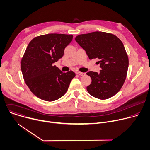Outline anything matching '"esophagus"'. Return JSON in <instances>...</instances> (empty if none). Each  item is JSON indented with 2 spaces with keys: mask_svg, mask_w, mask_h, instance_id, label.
Returning <instances> with one entry per match:
<instances>
[{
  "mask_svg": "<svg viewBox=\"0 0 150 150\" xmlns=\"http://www.w3.org/2000/svg\"><path fill=\"white\" fill-rule=\"evenodd\" d=\"M76 73L80 76H85L86 73H82V72H80V71H77L76 72Z\"/></svg>",
  "mask_w": 150,
  "mask_h": 150,
  "instance_id": "esophagus-1",
  "label": "esophagus"
}]
</instances>
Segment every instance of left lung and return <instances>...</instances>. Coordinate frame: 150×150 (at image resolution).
I'll list each match as a JSON object with an SVG mask.
<instances>
[{
	"label": "left lung",
	"instance_id": "1",
	"mask_svg": "<svg viewBox=\"0 0 150 150\" xmlns=\"http://www.w3.org/2000/svg\"><path fill=\"white\" fill-rule=\"evenodd\" d=\"M75 40L90 59H100L99 73H86L92 79L87 87L88 93L102 100L114 96L123 86L128 69V57L122 41L113 34L99 31L79 35Z\"/></svg>",
	"mask_w": 150,
	"mask_h": 150
}]
</instances>
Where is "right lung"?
Returning a JSON list of instances; mask_svg holds the SVG:
<instances>
[{"mask_svg": "<svg viewBox=\"0 0 150 150\" xmlns=\"http://www.w3.org/2000/svg\"><path fill=\"white\" fill-rule=\"evenodd\" d=\"M73 37L72 35L48 34L35 37L29 43L21 67L25 83L38 98L52 102L67 91L76 74L72 71L63 73L54 63L63 56Z\"/></svg>", "mask_w": 150, "mask_h": 150, "instance_id": "obj_1", "label": "right lung"}]
</instances>
